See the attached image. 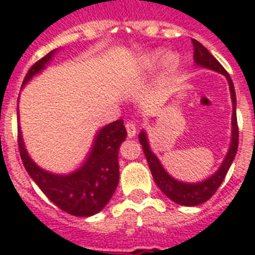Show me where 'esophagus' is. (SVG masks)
<instances>
[{
  "mask_svg": "<svg viewBox=\"0 0 255 255\" xmlns=\"http://www.w3.org/2000/svg\"><path fill=\"white\" fill-rule=\"evenodd\" d=\"M126 129H127L128 137H135L136 132H137V128H136L135 123H132V122H128V123L126 124Z\"/></svg>",
  "mask_w": 255,
  "mask_h": 255,
  "instance_id": "esophagus-1",
  "label": "esophagus"
}]
</instances>
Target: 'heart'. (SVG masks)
<instances>
[{
  "label": "heart",
  "instance_id": "1",
  "mask_svg": "<svg viewBox=\"0 0 255 255\" xmlns=\"http://www.w3.org/2000/svg\"><path fill=\"white\" fill-rule=\"evenodd\" d=\"M160 62H164V65L167 67H173L177 63V58L173 54H167L164 55L161 51H153L141 58L139 63V69L141 71H149V70L155 69L156 66L159 65Z\"/></svg>",
  "mask_w": 255,
  "mask_h": 255
}]
</instances>
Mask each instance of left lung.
<instances>
[{"mask_svg":"<svg viewBox=\"0 0 255 255\" xmlns=\"http://www.w3.org/2000/svg\"><path fill=\"white\" fill-rule=\"evenodd\" d=\"M193 42L194 53L193 59L196 66L198 67H204V69H209L212 71L222 74L224 77L228 79L230 90V98H232V103H233V114H232V139H230V145L226 153L225 159L222 161L216 172L212 176H209L205 180L198 182H184L180 180H176L168 173L163 164L159 160V157L152 152L149 141H148L147 132L141 131L139 133V141L143 147L144 155L147 157L148 165L152 172L153 180L157 184L161 192H163L168 198L176 204L184 206H196L200 205L202 202L208 201L216 190L220 188L221 182L224 181L230 165L233 163L236 153H237L238 148V126H237V115H236V108H237V99H236V91H234L233 82L230 79V75L226 73V70L221 66V63L216 59V58L209 53V50L206 49L205 46L196 39H192Z\"/></svg>","mask_w":255,"mask_h":255,"instance_id":"obj_1","label":"left lung"}]
</instances>
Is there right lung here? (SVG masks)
<instances>
[{
  "label": "right lung",
  "instance_id": "1",
  "mask_svg": "<svg viewBox=\"0 0 255 255\" xmlns=\"http://www.w3.org/2000/svg\"><path fill=\"white\" fill-rule=\"evenodd\" d=\"M57 50L34 63L26 74L22 87L31 78L42 73ZM17 116L19 112L17 110ZM127 137L123 120L104 126L96 132L92 147L81 167L66 174L53 173L34 163L26 151L21 127H18V147L22 163L50 201L63 212L77 217H90L99 213L111 200L119 182V148Z\"/></svg>",
  "mask_w": 255,
  "mask_h": 255
}]
</instances>
